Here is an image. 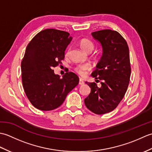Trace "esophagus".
Instances as JSON below:
<instances>
[{
    "mask_svg": "<svg viewBox=\"0 0 152 152\" xmlns=\"http://www.w3.org/2000/svg\"><path fill=\"white\" fill-rule=\"evenodd\" d=\"M84 84V82H83V80L82 78H80L79 80V85H83Z\"/></svg>",
    "mask_w": 152,
    "mask_h": 152,
    "instance_id": "1",
    "label": "esophagus"
}]
</instances>
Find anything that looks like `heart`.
Returning a JSON list of instances; mask_svg holds the SVG:
<instances>
[{"instance_id": "obj_1", "label": "heart", "mask_w": 152, "mask_h": 152, "mask_svg": "<svg viewBox=\"0 0 152 152\" xmlns=\"http://www.w3.org/2000/svg\"><path fill=\"white\" fill-rule=\"evenodd\" d=\"M80 46L82 49L87 53H91L95 49V44L91 40L88 38H83L80 41ZM91 70V66L89 64H80L74 68L75 72L79 75L84 76L88 71Z\"/></svg>"}]
</instances>
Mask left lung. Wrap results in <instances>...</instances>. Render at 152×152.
Returning <instances> with one entry per match:
<instances>
[{"label": "left lung", "mask_w": 152, "mask_h": 152, "mask_svg": "<svg viewBox=\"0 0 152 152\" xmlns=\"http://www.w3.org/2000/svg\"><path fill=\"white\" fill-rule=\"evenodd\" d=\"M92 36L100 42L103 50L101 59L91 74L101 85L86 82L91 93L84 102L89 110L101 115L114 110L127 91L131 72L129 50L124 38L115 31H95Z\"/></svg>", "instance_id": "obj_1"}]
</instances>
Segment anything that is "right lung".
Returning <instances> with one entry per match:
<instances>
[{
	"label": "right lung",
	"instance_id": "1",
	"mask_svg": "<svg viewBox=\"0 0 152 152\" xmlns=\"http://www.w3.org/2000/svg\"><path fill=\"white\" fill-rule=\"evenodd\" d=\"M71 40L68 32L48 28L38 33L27 45L21 64L22 83L28 99L38 110L58 108L78 84L76 74L66 72L61 78L53 70L62 63Z\"/></svg>",
	"mask_w": 152,
	"mask_h": 152
}]
</instances>
